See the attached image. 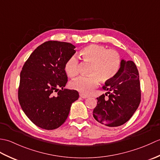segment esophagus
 I'll list each match as a JSON object with an SVG mask.
<instances>
[{"instance_id":"esophagus-1","label":"esophagus","mask_w":160,"mask_h":160,"mask_svg":"<svg viewBox=\"0 0 160 160\" xmlns=\"http://www.w3.org/2000/svg\"><path fill=\"white\" fill-rule=\"evenodd\" d=\"M80 98H84V99H86V98H88V96H85V95H83V94H82V93H80Z\"/></svg>"}]
</instances>
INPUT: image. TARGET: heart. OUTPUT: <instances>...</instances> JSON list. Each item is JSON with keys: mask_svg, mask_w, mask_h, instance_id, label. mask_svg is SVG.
<instances>
[{"mask_svg": "<svg viewBox=\"0 0 160 160\" xmlns=\"http://www.w3.org/2000/svg\"><path fill=\"white\" fill-rule=\"evenodd\" d=\"M80 55L86 62L91 64L88 77H80L70 83L73 89L83 95H89L102 82L111 81L120 69L121 59L119 53L113 49L107 50L103 46L90 45L80 50ZM64 70L70 78L78 73V60L71 56L64 64Z\"/></svg>", "mask_w": 160, "mask_h": 160, "instance_id": "obj_1", "label": "heart"}]
</instances>
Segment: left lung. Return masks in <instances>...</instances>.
<instances>
[{
  "label": "left lung",
  "mask_w": 160,
  "mask_h": 160,
  "mask_svg": "<svg viewBox=\"0 0 160 160\" xmlns=\"http://www.w3.org/2000/svg\"><path fill=\"white\" fill-rule=\"evenodd\" d=\"M103 89L108 92L97 98L93 118L107 127L124 124L134 114L141 100L140 78L135 63L121 60L118 72L113 79L105 82Z\"/></svg>",
  "instance_id": "8db88e82"
}]
</instances>
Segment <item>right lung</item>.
Instances as JSON below:
<instances>
[{"mask_svg": "<svg viewBox=\"0 0 160 160\" xmlns=\"http://www.w3.org/2000/svg\"><path fill=\"white\" fill-rule=\"evenodd\" d=\"M75 48L69 42L47 41L37 47L24 64L19 103L28 118L40 128L53 130L60 127L71 104L79 98L77 91L64 89L67 82L64 64L76 53Z\"/></svg>", "mask_w": 160, "mask_h": 160, "instance_id": "right-lung-1", "label": "right lung"}]
</instances>
